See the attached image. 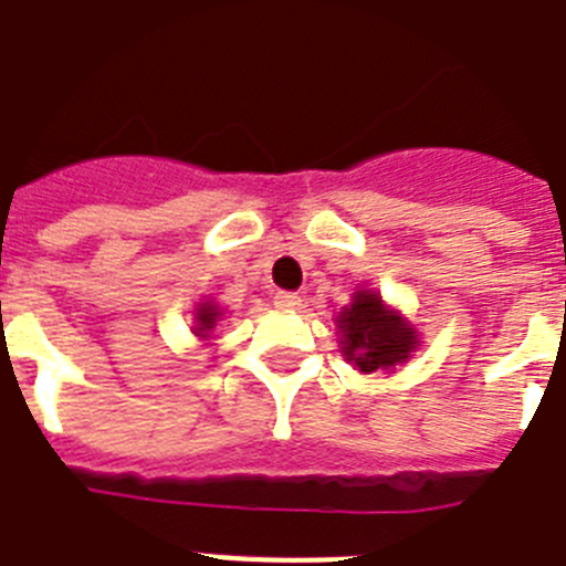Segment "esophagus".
<instances>
[{
	"instance_id": "esophagus-1",
	"label": "esophagus",
	"mask_w": 566,
	"mask_h": 566,
	"mask_svg": "<svg viewBox=\"0 0 566 566\" xmlns=\"http://www.w3.org/2000/svg\"><path fill=\"white\" fill-rule=\"evenodd\" d=\"M274 305L283 311H294L303 305V300H300V294H294V292H280L277 297H274Z\"/></svg>"
}]
</instances>
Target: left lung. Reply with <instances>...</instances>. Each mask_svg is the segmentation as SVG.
Listing matches in <instances>:
<instances>
[{
    "mask_svg": "<svg viewBox=\"0 0 566 566\" xmlns=\"http://www.w3.org/2000/svg\"><path fill=\"white\" fill-rule=\"evenodd\" d=\"M339 354L359 373H396L418 350L421 334L373 289H356L336 317Z\"/></svg>",
    "mask_w": 566,
    "mask_h": 566,
    "instance_id": "obj_1",
    "label": "left lung"
}]
</instances>
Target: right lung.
<instances>
[{
    "instance_id": "1",
    "label": "right lung",
    "mask_w": 566,
    "mask_h": 566,
    "mask_svg": "<svg viewBox=\"0 0 566 566\" xmlns=\"http://www.w3.org/2000/svg\"><path fill=\"white\" fill-rule=\"evenodd\" d=\"M221 317H224V308H221L216 300H201V303H196L193 308V325H190V331H193V336L199 342H210L212 339V331H216V325L221 323Z\"/></svg>"
}]
</instances>
